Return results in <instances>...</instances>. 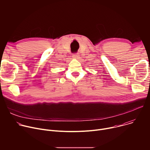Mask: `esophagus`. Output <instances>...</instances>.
I'll use <instances>...</instances> for the list:
<instances>
[{
	"label": "esophagus",
	"instance_id": "1",
	"mask_svg": "<svg viewBox=\"0 0 150 150\" xmlns=\"http://www.w3.org/2000/svg\"><path fill=\"white\" fill-rule=\"evenodd\" d=\"M72 57H73L74 58L77 59H78V57H79V54H78V53H74V54H73Z\"/></svg>",
	"mask_w": 150,
	"mask_h": 150
}]
</instances>
